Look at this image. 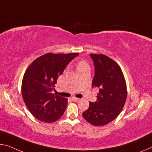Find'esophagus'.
Instances as JSON below:
<instances>
[{
  "label": "esophagus",
  "mask_w": 152,
  "mask_h": 152,
  "mask_svg": "<svg viewBox=\"0 0 152 152\" xmlns=\"http://www.w3.org/2000/svg\"><path fill=\"white\" fill-rule=\"evenodd\" d=\"M72 101H74V102H78V101H80V99L76 98V97H72Z\"/></svg>",
  "instance_id": "1"
}]
</instances>
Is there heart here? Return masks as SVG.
<instances>
[{"label":"heart","mask_w":152,"mask_h":152,"mask_svg":"<svg viewBox=\"0 0 152 152\" xmlns=\"http://www.w3.org/2000/svg\"><path fill=\"white\" fill-rule=\"evenodd\" d=\"M86 67H88V64H86L85 61H83L79 62V64H78V66H77V68H78V69L86 68Z\"/></svg>","instance_id":"heart-1"}]
</instances>
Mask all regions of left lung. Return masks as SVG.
Returning <instances> with one entry per match:
<instances>
[{
  "instance_id": "left-lung-1",
  "label": "left lung",
  "mask_w": 152,
  "mask_h": 152,
  "mask_svg": "<svg viewBox=\"0 0 152 152\" xmlns=\"http://www.w3.org/2000/svg\"><path fill=\"white\" fill-rule=\"evenodd\" d=\"M95 76L92 86L99 88L97 102L89 103L83 118L94 126L107 124L117 118L127 97L126 85L120 66L106 55L91 54Z\"/></svg>"
}]
</instances>
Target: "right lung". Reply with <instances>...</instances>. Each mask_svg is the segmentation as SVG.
<instances>
[{
	"label": "right lung",
	"mask_w": 152,
	"mask_h": 152,
	"mask_svg": "<svg viewBox=\"0 0 152 152\" xmlns=\"http://www.w3.org/2000/svg\"><path fill=\"white\" fill-rule=\"evenodd\" d=\"M78 53H47L35 59L26 69L21 84L24 103L36 118L42 122H55L66 110L67 99L52 93L59 76Z\"/></svg>",
	"instance_id": "add662e5"
}]
</instances>
